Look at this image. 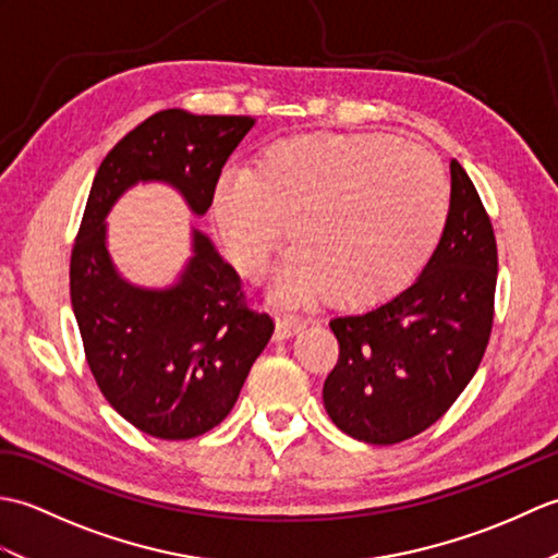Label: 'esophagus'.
I'll list each match as a JSON object with an SVG mask.
<instances>
[{"label": "esophagus", "mask_w": 558, "mask_h": 558, "mask_svg": "<svg viewBox=\"0 0 558 558\" xmlns=\"http://www.w3.org/2000/svg\"><path fill=\"white\" fill-rule=\"evenodd\" d=\"M302 328H304V322H302L300 316L288 314V312H278L276 314V338L278 340L290 338V336H294Z\"/></svg>", "instance_id": "34e87169"}]
</instances>
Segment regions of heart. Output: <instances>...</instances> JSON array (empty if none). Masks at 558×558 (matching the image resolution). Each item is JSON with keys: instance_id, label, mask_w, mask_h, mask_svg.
Wrapping results in <instances>:
<instances>
[{"instance_id": "1", "label": "heart", "mask_w": 558, "mask_h": 558, "mask_svg": "<svg viewBox=\"0 0 558 558\" xmlns=\"http://www.w3.org/2000/svg\"><path fill=\"white\" fill-rule=\"evenodd\" d=\"M448 206L441 165L384 132L278 138L210 189L213 222L244 278L264 276L288 225L286 290L352 310L393 300L420 276Z\"/></svg>"}]
</instances>
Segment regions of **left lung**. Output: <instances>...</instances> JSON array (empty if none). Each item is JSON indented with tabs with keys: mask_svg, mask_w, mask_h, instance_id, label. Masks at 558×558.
Segmentation results:
<instances>
[{
	"mask_svg": "<svg viewBox=\"0 0 558 558\" xmlns=\"http://www.w3.org/2000/svg\"><path fill=\"white\" fill-rule=\"evenodd\" d=\"M496 270L489 213L462 165L450 160L446 230L417 282L374 312L330 322L340 354L324 405L338 429L390 446L444 417L487 350Z\"/></svg>",
	"mask_w": 558,
	"mask_h": 558,
	"instance_id": "left-lung-1",
	"label": "left lung"
}]
</instances>
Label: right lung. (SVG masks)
I'll return each instance as SVG.
<instances>
[{
    "mask_svg": "<svg viewBox=\"0 0 558 558\" xmlns=\"http://www.w3.org/2000/svg\"><path fill=\"white\" fill-rule=\"evenodd\" d=\"M252 126V117L177 108L148 117L100 162L71 248V306L93 378L126 422L165 441L228 417L276 324L198 230L174 288L129 286L112 266L102 220L129 186L148 180L180 189L204 216L222 165Z\"/></svg>",
    "mask_w": 558,
    "mask_h": 558,
    "instance_id": "1",
    "label": "right lung"
}]
</instances>
